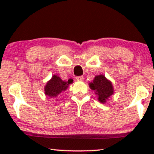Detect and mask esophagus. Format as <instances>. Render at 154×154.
Here are the masks:
<instances>
[{"instance_id": "1", "label": "esophagus", "mask_w": 154, "mask_h": 154, "mask_svg": "<svg viewBox=\"0 0 154 154\" xmlns=\"http://www.w3.org/2000/svg\"><path fill=\"white\" fill-rule=\"evenodd\" d=\"M76 79L77 81H82L84 79V77H83V76H78V77H76Z\"/></svg>"}]
</instances>
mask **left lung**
Returning <instances> with one entry per match:
<instances>
[{"instance_id":"left-lung-1","label":"left lung","mask_w":154,"mask_h":154,"mask_svg":"<svg viewBox=\"0 0 154 154\" xmlns=\"http://www.w3.org/2000/svg\"><path fill=\"white\" fill-rule=\"evenodd\" d=\"M89 85L98 95V99L101 103H105L108 98L114 93L112 83L103 75L95 76L93 81L90 83Z\"/></svg>"}]
</instances>
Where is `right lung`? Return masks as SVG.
<instances>
[{"label": "right lung", "mask_w": 154, "mask_h": 154, "mask_svg": "<svg viewBox=\"0 0 154 154\" xmlns=\"http://www.w3.org/2000/svg\"><path fill=\"white\" fill-rule=\"evenodd\" d=\"M73 82V79H69L67 82L63 81L57 75H54L50 80L45 85L44 91L46 96L55 98L59 95L61 92L66 91L69 85Z\"/></svg>", "instance_id": "obj_1"}]
</instances>
